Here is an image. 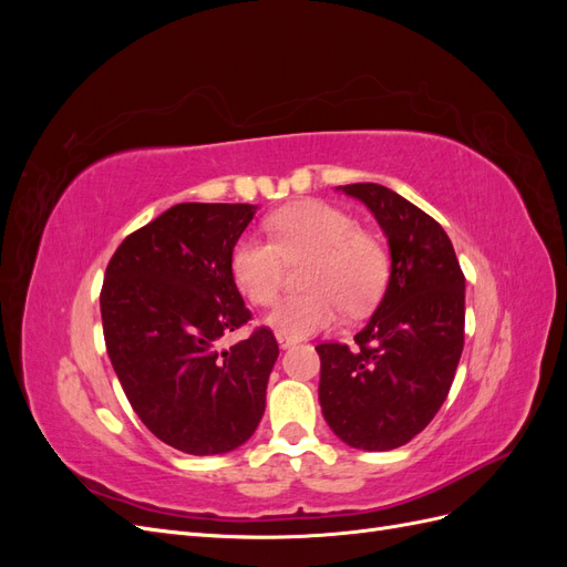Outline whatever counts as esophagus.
<instances>
[{
    "label": "esophagus",
    "mask_w": 567,
    "mask_h": 567,
    "mask_svg": "<svg viewBox=\"0 0 567 567\" xmlns=\"http://www.w3.org/2000/svg\"><path fill=\"white\" fill-rule=\"evenodd\" d=\"M277 340H279V346H281V348L296 346V338H293V336H288V333H281V331H277Z\"/></svg>",
    "instance_id": "obj_1"
}]
</instances>
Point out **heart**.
<instances>
[{
    "instance_id": "b5f03b06",
    "label": "heart",
    "mask_w": 567,
    "mask_h": 567,
    "mask_svg": "<svg viewBox=\"0 0 567 567\" xmlns=\"http://www.w3.org/2000/svg\"><path fill=\"white\" fill-rule=\"evenodd\" d=\"M268 238L246 234L231 248L236 288L257 307L279 298L286 262H300L305 293L286 298L269 323L293 338L329 329L342 315H364L381 300L390 277V257L375 234L326 200H300L267 219Z\"/></svg>"
}]
</instances>
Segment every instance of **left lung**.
<instances>
[{
	"label": "left lung",
	"mask_w": 567,
	"mask_h": 567,
	"mask_svg": "<svg viewBox=\"0 0 567 567\" xmlns=\"http://www.w3.org/2000/svg\"><path fill=\"white\" fill-rule=\"evenodd\" d=\"M379 219L390 281L354 346L321 342L319 402L331 431L354 450H398L435 419L463 352L466 277L450 236L392 188L340 186Z\"/></svg>",
	"instance_id": "8db88e82"
}]
</instances>
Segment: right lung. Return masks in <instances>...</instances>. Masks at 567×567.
<instances>
[{
    "label": "right lung",
    "mask_w": 567,
    "mask_h": 567,
    "mask_svg": "<svg viewBox=\"0 0 567 567\" xmlns=\"http://www.w3.org/2000/svg\"><path fill=\"white\" fill-rule=\"evenodd\" d=\"M248 203H179L132 231L101 286L111 364L148 431L184 454L231 452L265 414L279 357L267 326L219 350L250 321L229 257Z\"/></svg>",
    "instance_id": "right-lung-1"
}]
</instances>
